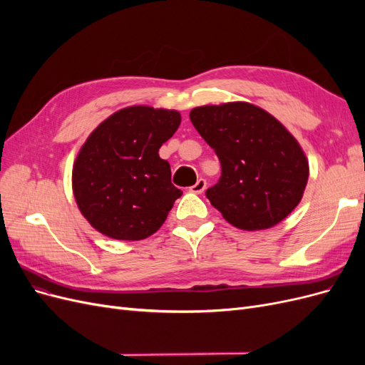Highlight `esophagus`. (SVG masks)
<instances>
[{
    "label": "esophagus",
    "instance_id": "34e87169",
    "mask_svg": "<svg viewBox=\"0 0 365 365\" xmlns=\"http://www.w3.org/2000/svg\"><path fill=\"white\" fill-rule=\"evenodd\" d=\"M205 187H207V181L204 180V178H200L197 180L192 187H190V192L192 193H202L204 190H205Z\"/></svg>",
    "mask_w": 365,
    "mask_h": 365
}]
</instances>
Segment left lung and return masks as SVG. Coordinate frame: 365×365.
<instances>
[{"mask_svg":"<svg viewBox=\"0 0 365 365\" xmlns=\"http://www.w3.org/2000/svg\"><path fill=\"white\" fill-rule=\"evenodd\" d=\"M190 120L220 163L205 196L231 225L274 227L302 201L309 164L279 120L245 102L195 108Z\"/></svg>","mask_w":365,"mask_h":365,"instance_id":"1","label":"left lung"}]
</instances>
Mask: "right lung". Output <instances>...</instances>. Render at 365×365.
Masks as SVG:
<instances>
[{"instance_id":"obj_1","label":"right lung","mask_w":365,"mask_h":365,"mask_svg":"<svg viewBox=\"0 0 365 365\" xmlns=\"http://www.w3.org/2000/svg\"><path fill=\"white\" fill-rule=\"evenodd\" d=\"M181 123L168 109L129 106L106 118L76 158L73 192L82 215L102 235L141 240L153 235L182 195L160 148Z\"/></svg>"}]
</instances>
